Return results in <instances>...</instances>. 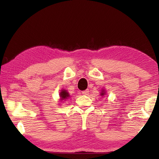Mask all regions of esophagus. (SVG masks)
I'll return each mask as SVG.
<instances>
[{"label": "esophagus", "instance_id": "1", "mask_svg": "<svg viewBox=\"0 0 159 159\" xmlns=\"http://www.w3.org/2000/svg\"><path fill=\"white\" fill-rule=\"evenodd\" d=\"M89 92H90L89 90L88 89V90H84V91H83L82 94H83V95H88V94H89Z\"/></svg>", "mask_w": 159, "mask_h": 159}]
</instances>
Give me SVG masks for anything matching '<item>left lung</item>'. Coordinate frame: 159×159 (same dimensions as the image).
<instances>
[{"label":"left lung","mask_w":159,"mask_h":159,"mask_svg":"<svg viewBox=\"0 0 159 159\" xmlns=\"http://www.w3.org/2000/svg\"><path fill=\"white\" fill-rule=\"evenodd\" d=\"M106 93H107V91L104 90V89H103V88H102V89L101 90V93H100V95L102 96V97H103V96H104L106 95Z\"/></svg>","instance_id":"left-lung-1"}]
</instances>
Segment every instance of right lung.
Wrapping results in <instances>:
<instances>
[{"label": "right lung", "mask_w": 159, "mask_h": 159, "mask_svg": "<svg viewBox=\"0 0 159 159\" xmlns=\"http://www.w3.org/2000/svg\"><path fill=\"white\" fill-rule=\"evenodd\" d=\"M70 95L69 93H68V91H67L66 90H64V89H62L60 90V100L61 102L62 101H66V99H68L69 98H70Z\"/></svg>", "instance_id": "1"}]
</instances>
